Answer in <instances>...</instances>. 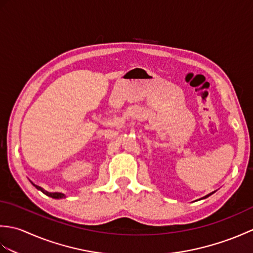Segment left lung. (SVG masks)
<instances>
[{
  "mask_svg": "<svg viewBox=\"0 0 253 253\" xmlns=\"http://www.w3.org/2000/svg\"><path fill=\"white\" fill-rule=\"evenodd\" d=\"M214 192H215V191H213V192H211V193H209V195H207V196H204L203 198H201V199H200V200H202V199H206V198L210 197V196H211V195H213V193H214Z\"/></svg>",
  "mask_w": 253,
  "mask_h": 253,
  "instance_id": "left-lung-1",
  "label": "left lung"
}]
</instances>
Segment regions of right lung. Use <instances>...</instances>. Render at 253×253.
<instances>
[{
	"mask_svg": "<svg viewBox=\"0 0 253 253\" xmlns=\"http://www.w3.org/2000/svg\"><path fill=\"white\" fill-rule=\"evenodd\" d=\"M32 185H34L38 190H40V191H42L44 193V195H46L47 197H51V198H53V199H63V198H65L66 196L64 195V193H62V192H49V191H46V190H44L43 188L42 187H40V186H37V185H35L34 182H31Z\"/></svg>",
	"mask_w": 253,
	"mask_h": 253,
	"instance_id": "right-lung-1",
	"label": "right lung"
}]
</instances>
